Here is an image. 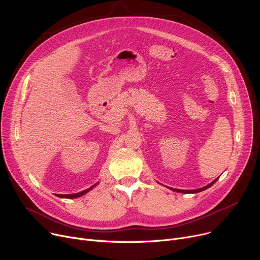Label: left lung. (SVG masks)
Here are the masks:
<instances>
[{
    "mask_svg": "<svg viewBox=\"0 0 260 260\" xmlns=\"http://www.w3.org/2000/svg\"><path fill=\"white\" fill-rule=\"evenodd\" d=\"M217 181V179L216 180H214L213 182H211L210 184H208L207 186H204V187H202V188H198V189H190V190H187V189H176V188H171V189H173V190H175V192H180V193H184V194H190V193H199V192H202V190H204V189H207V188H209L210 186H212L215 182Z\"/></svg>",
    "mask_w": 260,
    "mask_h": 260,
    "instance_id": "8db88e82",
    "label": "left lung"
}]
</instances>
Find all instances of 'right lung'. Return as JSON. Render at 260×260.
<instances>
[{
	"label": "right lung",
	"instance_id": "right-lung-1",
	"mask_svg": "<svg viewBox=\"0 0 260 260\" xmlns=\"http://www.w3.org/2000/svg\"><path fill=\"white\" fill-rule=\"evenodd\" d=\"M94 185H95V184H94ZM94 185H92L91 187H89V188L83 190V192H80V193H77V194H72V195H57V196H59V197H61V198H77V197H80V196H82V195L86 194V193L88 192V190H90Z\"/></svg>",
	"mask_w": 260,
	"mask_h": 260
}]
</instances>
